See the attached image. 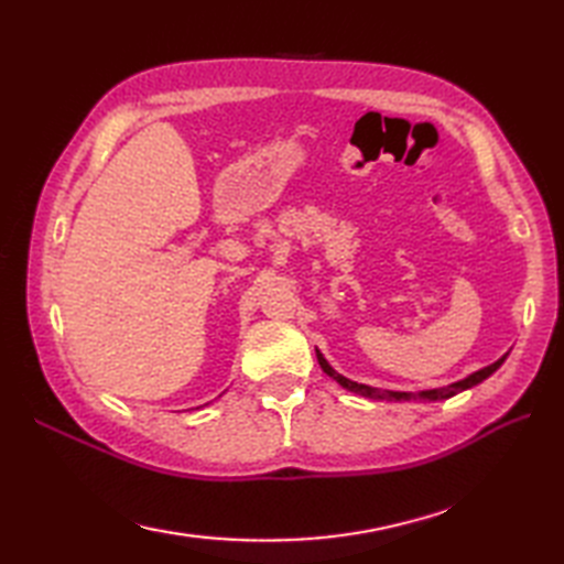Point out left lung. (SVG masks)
Returning a JSON list of instances; mask_svg holds the SVG:
<instances>
[{
    "instance_id": "1",
    "label": "left lung",
    "mask_w": 564,
    "mask_h": 564,
    "mask_svg": "<svg viewBox=\"0 0 564 564\" xmlns=\"http://www.w3.org/2000/svg\"><path fill=\"white\" fill-rule=\"evenodd\" d=\"M315 356H318V364H321V368L325 370V373L333 378V380H337L341 388H347L349 392H356V394H361V397H368V400H406V402H411V400H429V402H437V400H449V397H455L457 392H462V390H469V388H474V386H478V382H484L488 376H492L496 373V370L502 366V361L507 359V356H502V359H498L496 364H490V366H486V368H480V370H476V373H471L469 378H464V380H459V382H452V386H447V388H437V390H425V392H419V394H414V392H388V390H378V388H370V386H359V382H354V380H347L345 376H339L337 370H333L329 368V364L323 359V354L321 351H315Z\"/></svg>"
}]
</instances>
